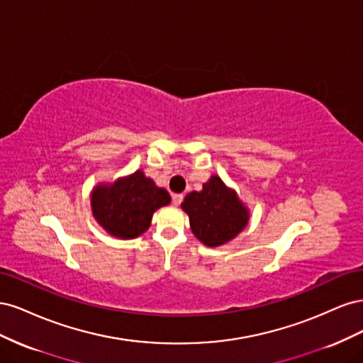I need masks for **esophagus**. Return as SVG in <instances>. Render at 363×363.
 Masks as SVG:
<instances>
[{
  "label": "esophagus",
  "mask_w": 363,
  "mask_h": 363,
  "mask_svg": "<svg viewBox=\"0 0 363 363\" xmlns=\"http://www.w3.org/2000/svg\"><path fill=\"white\" fill-rule=\"evenodd\" d=\"M183 199H184V196L182 194H172V203H174V206H180Z\"/></svg>",
  "instance_id": "obj_1"
}]
</instances>
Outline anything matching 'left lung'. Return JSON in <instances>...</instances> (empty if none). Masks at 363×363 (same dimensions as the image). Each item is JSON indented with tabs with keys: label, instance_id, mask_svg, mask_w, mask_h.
<instances>
[{
	"label": "left lung",
	"instance_id": "8db88e82",
	"mask_svg": "<svg viewBox=\"0 0 363 363\" xmlns=\"http://www.w3.org/2000/svg\"><path fill=\"white\" fill-rule=\"evenodd\" d=\"M182 208L189 215L192 233L207 247L228 242L248 223L247 207L216 175L203 184V191L186 195Z\"/></svg>",
	"mask_w": 363,
	"mask_h": 363
}]
</instances>
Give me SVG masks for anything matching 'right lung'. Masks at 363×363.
<instances>
[{
  "mask_svg": "<svg viewBox=\"0 0 363 363\" xmlns=\"http://www.w3.org/2000/svg\"><path fill=\"white\" fill-rule=\"evenodd\" d=\"M169 201L168 191L157 188L142 171L111 186H96L91 199L96 221L121 239H133L144 233L151 224L152 213Z\"/></svg>",
  "mask_w": 363,
  "mask_h": 363,
  "instance_id": "obj_1",
  "label": "right lung"
}]
</instances>
